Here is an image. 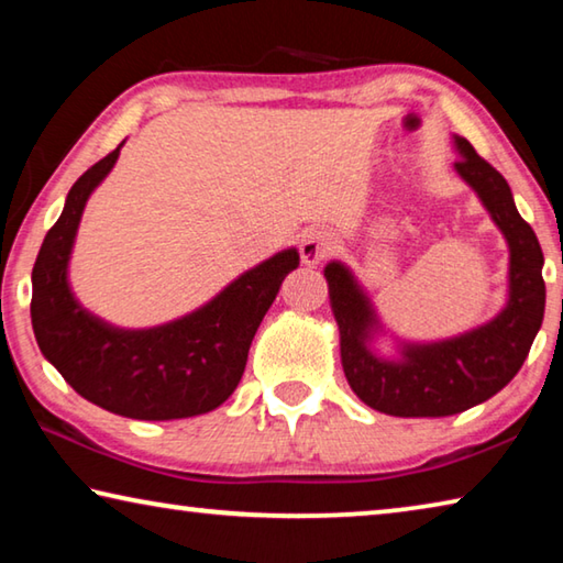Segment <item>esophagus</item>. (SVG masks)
Instances as JSON below:
<instances>
[{
  "label": "esophagus",
  "mask_w": 563,
  "mask_h": 563,
  "mask_svg": "<svg viewBox=\"0 0 563 563\" xmlns=\"http://www.w3.org/2000/svg\"><path fill=\"white\" fill-rule=\"evenodd\" d=\"M332 247H335V238H332V233L322 231V228H310V231H305L300 238V258L305 265H318L320 261L328 258Z\"/></svg>",
  "instance_id": "34e87169"
}]
</instances>
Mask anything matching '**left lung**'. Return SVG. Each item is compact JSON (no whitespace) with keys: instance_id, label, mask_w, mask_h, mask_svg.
I'll list each match as a JSON object with an SVG mask.
<instances>
[{"instance_id":"1","label":"left lung","mask_w":563,"mask_h":563,"mask_svg":"<svg viewBox=\"0 0 563 563\" xmlns=\"http://www.w3.org/2000/svg\"><path fill=\"white\" fill-rule=\"evenodd\" d=\"M454 170L487 208L509 247L507 300L492 320L442 340H405L385 328L365 285L342 261L325 265L330 308L340 330V360L362 402L393 417H450L487 402L527 360L544 320V253L497 168L452 133ZM393 336L396 355L379 356L376 340Z\"/></svg>"}]
</instances>
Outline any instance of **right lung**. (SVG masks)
Returning a JSON list of instances; mask_svg holds the SVG:
<instances>
[{
	"label": "right lung",
	"instance_id": "obj_1",
	"mask_svg": "<svg viewBox=\"0 0 563 563\" xmlns=\"http://www.w3.org/2000/svg\"><path fill=\"white\" fill-rule=\"evenodd\" d=\"M126 139L71 186L32 271V328L42 355L84 399L131 419H186L221 407L243 377L247 350L298 247L271 255L201 308L154 328H119L84 308L69 263L84 208L117 166Z\"/></svg>",
	"mask_w": 563,
	"mask_h": 563
}]
</instances>
